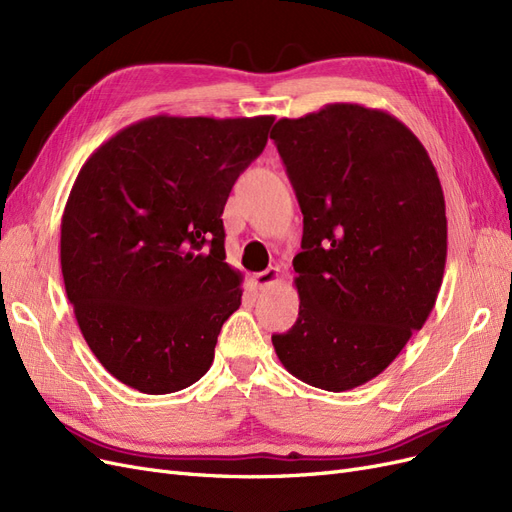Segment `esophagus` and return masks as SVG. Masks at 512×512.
I'll return each mask as SVG.
<instances>
[{
	"mask_svg": "<svg viewBox=\"0 0 512 512\" xmlns=\"http://www.w3.org/2000/svg\"><path fill=\"white\" fill-rule=\"evenodd\" d=\"M276 278H278V268H276V266H270L268 270L253 274V283H255L257 289H266V287H270V285L276 283Z\"/></svg>",
	"mask_w": 512,
	"mask_h": 512,
	"instance_id": "1",
	"label": "esophagus"
}]
</instances>
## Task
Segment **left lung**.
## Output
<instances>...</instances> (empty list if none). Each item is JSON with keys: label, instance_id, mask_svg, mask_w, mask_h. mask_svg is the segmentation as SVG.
I'll use <instances>...</instances> for the list:
<instances>
[{"label": "left lung", "instance_id": "obj_1", "mask_svg": "<svg viewBox=\"0 0 512 512\" xmlns=\"http://www.w3.org/2000/svg\"><path fill=\"white\" fill-rule=\"evenodd\" d=\"M270 138L304 214L300 315L272 336L274 351L302 383L349 391L381 374L436 304L447 263L438 172L402 121L359 104L280 119Z\"/></svg>", "mask_w": 512, "mask_h": 512}]
</instances>
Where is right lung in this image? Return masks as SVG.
Wrapping results in <instances>:
<instances>
[{"mask_svg":"<svg viewBox=\"0 0 512 512\" xmlns=\"http://www.w3.org/2000/svg\"><path fill=\"white\" fill-rule=\"evenodd\" d=\"M272 123L157 114L80 168L61 217L63 283L89 349L123 385L174 393L212 366L242 298L221 214Z\"/></svg>","mask_w":512,"mask_h":512,"instance_id":"right-lung-1","label":"right lung"}]
</instances>
